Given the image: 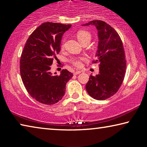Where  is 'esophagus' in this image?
I'll use <instances>...</instances> for the list:
<instances>
[{
    "label": "esophagus",
    "mask_w": 147,
    "mask_h": 147,
    "mask_svg": "<svg viewBox=\"0 0 147 147\" xmlns=\"http://www.w3.org/2000/svg\"><path fill=\"white\" fill-rule=\"evenodd\" d=\"M82 73L81 71H76L75 72H74V74H75V75H77V74H79Z\"/></svg>",
    "instance_id": "obj_1"
}]
</instances>
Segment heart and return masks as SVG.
<instances>
[{
  "label": "heart",
  "instance_id": "1",
  "mask_svg": "<svg viewBox=\"0 0 147 147\" xmlns=\"http://www.w3.org/2000/svg\"><path fill=\"white\" fill-rule=\"evenodd\" d=\"M76 37L78 38V41L81 43H84V42L91 40V34L85 30H80L76 33ZM84 58H74L71 59V63H73L74 66L76 67H80L82 65V61L84 60Z\"/></svg>",
  "mask_w": 147,
  "mask_h": 147
}]
</instances>
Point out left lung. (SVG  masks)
<instances>
[{
    "instance_id": "1",
    "label": "left lung",
    "mask_w": 147,
    "mask_h": 147,
    "mask_svg": "<svg viewBox=\"0 0 147 147\" xmlns=\"http://www.w3.org/2000/svg\"><path fill=\"white\" fill-rule=\"evenodd\" d=\"M93 25L97 30L98 43L96 60L99 73L90 75L86 86L89 96L103 100L115 94L121 86L126 72L125 55L121 38L110 25L102 21H91L82 26Z\"/></svg>"
}]
</instances>
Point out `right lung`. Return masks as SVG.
I'll return each mask as SVG.
<instances>
[{
    "instance_id": "obj_1",
    "label": "right lung",
    "mask_w": 147,
    "mask_h": 147,
    "mask_svg": "<svg viewBox=\"0 0 147 147\" xmlns=\"http://www.w3.org/2000/svg\"><path fill=\"white\" fill-rule=\"evenodd\" d=\"M71 26L44 23L30 36L24 47L20 60L22 80L32 97L42 104L52 105L61 100L66 84L73 76L67 69L59 76L50 71L55 54L60 51L62 36Z\"/></svg>"
}]
</instances>
